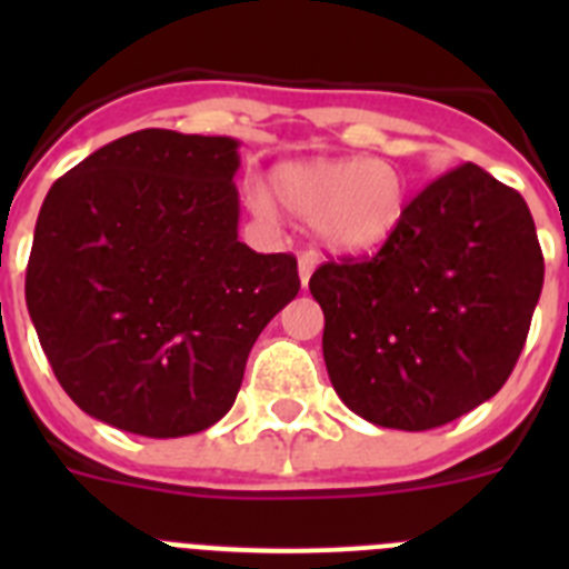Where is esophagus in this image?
<instances>
[{
  "instance_id": "34e87169",
  "label": "esophagus",
  "mask_w": 569,
  "mask_h": 569,
  "mask_svg": "<svg viewBox=\"0 0 569 569\" xmlns=\"http://www.w3.org/2000/svg\"><path fill=\"white\" fill-rule=\"evenodd\" d=\"M319 268V256L316 253H301L299 256V279H301V288H308L310 276H313V270Z\"/></svg>"
}]
</instances>
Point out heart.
<instances>
[{
  "label": "heart",
  "instance_id": "heart-1",
  "mask_svg": "<svg viewBox=\"0 0 569 569\" xmlns=\"http://www.w3.org/2000/svg\"><path fill=\"white\" fill-rule=\"evenodd\" d=\"M273 196L288 213L308 222L330 253H376L399 233L410 204V184L393 159H301L273 170ZM261 222L273 219V202L261 188L248 190Z\"/></svg>",
  "mask_w": 569,
  "mask_h": 569
}]
</instances>
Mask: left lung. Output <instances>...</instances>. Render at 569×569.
I'll return each mask as SVG.
<instances>
[{
  "label": "left lung",
  "mask_w": 569,
  "mask_h": 569,
  "mask_svg": "<svg viewBox=\"0 0 569 569\" xmlns=\"http://www.w3.org/2000/svg\"><path fill=\"white\" fill-rule=\"evenodd\" d=\"M541 284L525 199L479 164L447 170L373 259L310 276L333 390L370 425L410 433L470 413L512 373Z\"/></svg>",
  "instance_id": "obj_1"
}]
</instances>
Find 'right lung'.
<instances>
[{
    "mask_svg": "<svg viewBox=\"0 0 569 569\" xmlns=\"http://www.w3.org/2000/svg\"><path fill=\"white\" fill-rule=\"evenodd\" d=\"M239 142L148 128L44 196L24 301L64 393L148 439L208 430L250 347L299 293L288 253L239 241Z\"/></svg>",
    "mask_w": 569,
    "mask_h": 569,
    "instance_id": "right-lung-1",
    "label": "right lung"
}]
</instances>
